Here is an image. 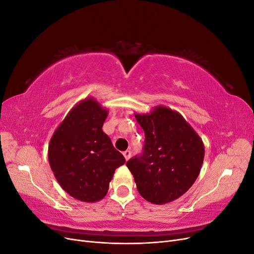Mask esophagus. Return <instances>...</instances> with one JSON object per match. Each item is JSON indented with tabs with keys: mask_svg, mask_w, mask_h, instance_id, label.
Instances as JSON below:
<instances>
[{
	"mask_svg": "<svg viewBox=\"0 0 254 254\" xmlns=\"http://www.w3.org/2000/svg\"><path fill=\"white\" fill-rule=\"evenodd\" d=\"M123 155H124L125 159L128 161V160L130 159V157H131V151H130V150H126V151L123 152Z\"/></svg>",
	"mask_w": 254,
	"mask_h": 254,
	"instance_id": "obj_1",
	"label": "esophagus"
}]
</instances>
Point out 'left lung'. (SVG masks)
<instances>
[{"label":"left lung","mask_w":254,"mask_h":254,"mask_svg":"<svg viewBox=\"0 0 254 254\" xmlns=\"http://www.w3.org/2000/svg\"><path fill=\"white\" fill-rule=\"evenodd\" d=\"M145 132L140 157L126 163L140 195L153 204H165L190 190L200 173L204 145L182 115L164 106L134 114Z\"/></svg>","instance_id":"1"}]
</instances>
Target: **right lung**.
Instances as JSON below:
<instances>
[{"label": "right lung", "mask_w": 254, "mask_h": 254, "mask_svg": "<svg viewBox=\"0 0 254 254\" xmlns=\"http://www.w3.org/2000/svg\"><path fill=\"white\" fill-rule=\"evenodd\" d=\"M108 109L93 97L76 104L52 135L49 162L60 187L83 202H97L125 158L103 131Z\"/></svg>", "instance_id": "obj_1"}]
</instances>
